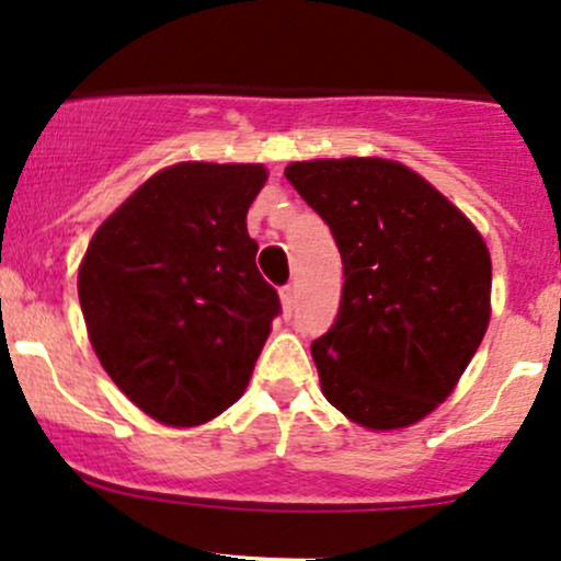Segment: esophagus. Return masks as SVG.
<instances>
[{
	"instance_id": "esophagus-1",
	"label": "esophagus",
	"mask_w": 561,
	"mask_h": 561,
	"mask_svg": "<svg viewBox=\"0 0 561 561\" xmlns=\"http://www.w3.org/2000/svg\"><path fill=\"white\" fill-rule=\"evenodd\" d=\"M279 298H282V309H285V314L290 317L293 304H296V285H285V287H282Z\"/></svg>"
}]
</instances>
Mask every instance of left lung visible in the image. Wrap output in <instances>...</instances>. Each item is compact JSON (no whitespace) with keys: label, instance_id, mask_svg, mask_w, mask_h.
<instances>
[{"label":"left lung","instance_id":"8db88e82","mask_svg":"<svg viewBox=\"0 0 561 561\" xmlns=\"http://www.w3.org/2000/svg\"><path fill=\"white\" fill-rule=\"evenodd\" d=\"M285 176L328 222L344 263L339 317L311 344L322 394L368 430L424 420L486 333L492 261L481 233L387 158L298 161Z\"/></svg>","mask_w":561,"mask_h":561}]
</instances>
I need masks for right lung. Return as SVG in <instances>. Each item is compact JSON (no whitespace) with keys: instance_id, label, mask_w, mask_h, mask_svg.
Returning a JSON list of instances; mask_svg holds the SVG:
<instances>
[{"instance_id":"right-lung-1","label":"right lung","mask_w":561,"mask_h":561,"mask_svg":"<svg viewBox=\"0 0 561 561\" xmlns=\"http://www.w3.org/2000/svg\"><path fill=\"white\" fill-rule=\"evenodd\" d=\"M265 176L261 163L163 169L99 226L80 263L99 363L169 427L215 420L244 394L282 309L247 233Z\"/></svg>"}]
</instances>
